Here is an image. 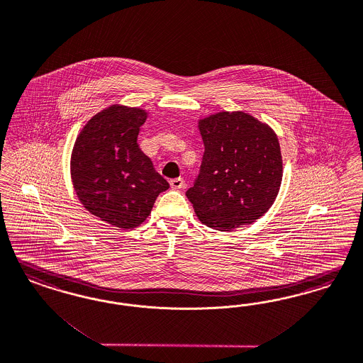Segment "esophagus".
<instances>
[{
    "label": "esophagus",
    "instance_id": "esophagus-1",
    "mask_svg": "<svg viewBox=\"0 0 363 363\" xmlns=\"http://www.w3.org/2000/svg\"><path fill=\"white\" fill-rule=\"evenodd\" d=\"M185 185V181L182 178H174V179H170V186L173 189H182Z\"/></svg>",
    "mask_w": 363,
    "mask_h": 363
}]
</instances>
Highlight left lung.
Here are the masks:
<instances>
[{
	"mask_svg": "<svg viewBox=\"0 0 363 363\" xmlns=\"http://www.w3.org/2000/svg\"><path fill=\"white\" fill-rule=\"evenodd\" d=\"M203 140L200 174L186 191L202 224L232 230L259 220L275 202L283 160L275 131L244 111L199 121Z\"/></svg>",
	"mask_w": 363,
	"mask_h": 363,
	"instance_id": "obj_1",
	"label": "left lung"
}]
</instances>
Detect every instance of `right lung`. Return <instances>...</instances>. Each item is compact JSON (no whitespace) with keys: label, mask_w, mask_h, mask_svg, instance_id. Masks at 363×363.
<instances>
[{"label":"right lung","mask_w":363,"mask_h":363,"mask_svg":"<svg viewBox=\"0 0 363 363\" xmlns=\"http://www.w3.org/2000/svg\"><path fill=\"white\" fill-rule=\"evenodd\" d=\"M147 113L113 104L94 115L76 138L71 178L88 212L121 229L146 221L158 194L169 189L137 143Z\"/></svg>","instance_id":"1"}]
</instances>
